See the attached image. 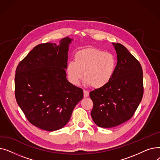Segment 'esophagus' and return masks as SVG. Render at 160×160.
Returning <instances> with one entry per match:
<instances>
[{
  "label": "esophagus",
  "mask_w": 160,
  "mask_h": 160,
  "mask_svg": "<svg viewBox=\"0 0 160 160\" xmlns=\"http://www.w3.org/2000/svg\"><path fill=\"white\" fill-rule=\"evenodd\" d=\"M89 96V92L87 90L83 89V97H88Z\"/></svg>",
  "instance_id": "esophagus-1"
}]
</instances>
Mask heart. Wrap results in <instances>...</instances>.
I'll return each instance as SVG.
<instances>
[{"label":"heart","mask_w":160,"mask_h":160,"mask_svg":"<svg viewBox=\"0 0 160 160\" xmlns=\"http://www.w3.org/2000/svg\"><path fill=\"white\" fill-rule=\"evenodd\" d=\"M74 60L66 67L69 80L77 85L83 77L87 83L96 89L104 87L111 81L117 66L112 54L91 48L78 50L74 54Z\"/></svg>","instance_id":"heart-1"}]
</instances>
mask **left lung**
Here are the masks:
<instances>
[{"label":"left lung","instance_id":"left-lung-1","mask_svg":"<svg viewBox=\"0 0 160 160\" xmlns=\"http://www.w3.org/2000/svg\"><path fill=\"white\" fill-rule=\"evenodd\" d=\"M117 54L116 69L111 81L90 92L93 102L91 115L102 128H112L130 120L143 95L142 67L124 46L113 43Z\"/></svg>","mask_w":160,"mask_h":160}]
</instances>
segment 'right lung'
Segmentation results:
<instances>
[{"mask_svg": "<svg viewBox=\"0 0 160 160\" xmlns=\"http://www.w3.org/2000/svg\"><path fill=\"white\" fill-rule=\"evenodd\" d=\"M65 38L56 43L36 46L15 71V96L28 121L47 131L61 129L83 98V90L66 78L69 44Z\"/></svg>", "mask_w": 160, "mask_h": 160, "instance_id": "right-lung-1", "label": "right lung"}]
</instances>
